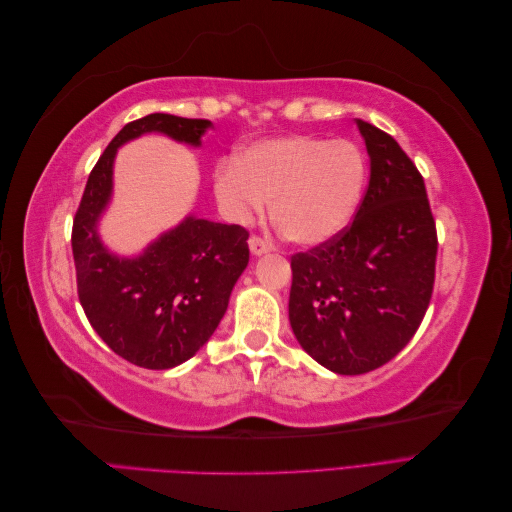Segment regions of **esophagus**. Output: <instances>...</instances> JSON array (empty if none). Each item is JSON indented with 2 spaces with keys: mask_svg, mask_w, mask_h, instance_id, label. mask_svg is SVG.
<instances>
[{
  "mask_svg": "<svg viewBox=\"0 0 512 512\" xmlns=\"http://www.w3.org/2000/svg\"><path fill=\"white\" fill-rule=\"evenodd\" d=\"M250 250H252L254 256H262V254H267V252L273 250V243L258 237V235H252L250 237Z\"/></svg>",
  "mask_w": 512,
  "mask_h": 512,
  "instance_id": "esophagus-1",
  "label": "esophagus"
}]
</instances>
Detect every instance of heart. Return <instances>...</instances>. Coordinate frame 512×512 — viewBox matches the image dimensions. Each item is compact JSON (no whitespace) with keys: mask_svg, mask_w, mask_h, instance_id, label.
<instances>
[{"mask_svg":"<svg viewBox=\"0 0 512 512\" xmlns=\"http://www.w3.org/2000/svg\"><path fill=\"white\" fill-rule=\"evenodd\" d=\"M365 175L363 153L350 141L282 136L250 145L239 160H222L213 190L232 222H250L273 200V218L284 235L316 245L348 226Z\"/></svg>","mask_w":512,"mask_h":512,"instance_id":"obj_1","label":"heart"}]
</instances>
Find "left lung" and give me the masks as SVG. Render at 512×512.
<instances>
[{
    "instance_id": "left-lung-1",
    "label": "left lung",
    "mask_w": 512,
    "mask_h": 512,
    "mask_svg": "<svg viewBox=\"0 0 512 512\" xmlns=\"http://www.w3.org/2000/svg\"><path fill=\"white\" fill-rule=\"evenodd\" d=\"M369 185L354 220L290 258V327L335 374L359 376L404 348L431 301L438 232L423 175L391 134L356 119Z\"/></svg>"
}]
</instances>
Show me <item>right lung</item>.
<instances>
[{
    "label": "right lung",
    "mask_w": 512,
    "mask_h": 512,
    "mask_svg": "<svg viewBox=\"0 0 512 512\" xmlns=\"http://www.w3.org/2000/svg\"><path fill=\"white\" fill-rule=\"evenodd\" d=\"M207 128V119L166 113L126 123L89 173L74 215L72 256L85 316L108 348L145 369H170L205 346L250 260V232L190 215L141 256L117 258L96 226L111 200L117 147L147 132L198 147Z\"/></svg>",
    "instance_id": "right-lung-1"
}]
</instances>
